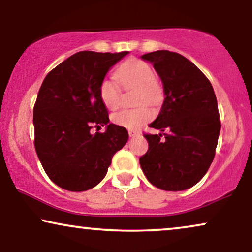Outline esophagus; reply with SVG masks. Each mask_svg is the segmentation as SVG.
Instances as JSON below:
<instances>
[{
  "instance_id": "1",
  "label": "esophagus",
  "mask_w": 252,
  "mask_h": 252,
  "mask_svg": "<svg viewBox=\"0 0 252 252\" xmlns=\"http://www.w3.org/2000/svg\"><path fill=\"white\" fill-rule=\"evenodd\" d=\"M139 134H140L139 130H135V129H128V135H129L130 137L139 135Z\"/></svg>"
}]
</instances>
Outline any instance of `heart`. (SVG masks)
Listing matches in <instances>:
<instances>
[{"label":"heart","mask_w":252,"mask_h":252,"mask_svg":"<svg viewBox=\"0 0 252 252\" xmlns=\"http://www.w3.org/2000/svg\"><path fill=\"white\" fill-rule=\"evenodd\" d=\"M116 77L125 89H137L135 104L141 106L113 113L112 122L128 129L139 128L144 123L153 119L154 111L146 104H159L163 99V88L156 80L154 68L147 62L141 60L125 62L122 66L117 68ZM98 93L105 108L116 110L120 105L122 92L113 79H103Z\"/></svg>","instance_id":"1"}]
</instances>
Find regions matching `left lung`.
Returning <instances> with one entry per match:
<instances>
[{
  "mask_svg": "<svg viewBox=\"0 0 252 252\" xmlns=\"http://www.w3.org/2000/svg\"><path fill=\"white\" fill-rule=\"evenodd\" d=\"M153 63L164 87L160 113L144 133L149 148L140 157L144 175L168 191L195 186L208 172L220 133L218 103L211 82L194 63L178 53L157 50L143 55Z\"/></svg>",
  "mask_w": 252,
  "mask_h": 252,
  "instance_id": "left-lung-1",
  "label": "left lung"
}]
</instances>
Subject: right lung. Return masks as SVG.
Listing matches in <instances>:
<instances>
[{
  "mask_svg": "<svg viewBox=\"0 0 252 252\" xmlns=\"http://www.w3.org/2000/svg\"><path fill=\"white\" fill-rule=\"evenodd\" d=\"M127 54L79 51L44 78L33 109L34 147L58 187L70 191L95 187L128 140L125 127L108 124V109L98 93L110 67ZM104 125V133H90L93 126Z\"/></svg>",
  "mask_w": 252,
  "mask_h": 252,
  "instance_id": "1",
  "label": "right lung"
}]
</instances>
